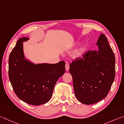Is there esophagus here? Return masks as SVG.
<instances>
[{
  "label": "esophagus",
  "instance_id": "1",
  "mask_svg": "<svg viewBox=\"0 0 124 124\" xmlns=\"http://www.w3.org/2000/svg\"><path fill=\"white\" fill-rule=\"evenodd\" d=\"M65 69H66V70H69V64L68 63L66 62V63H65Z\"/></svg>",
  "mask_w": 124,
  "mask_h": 124
}]
</instances>
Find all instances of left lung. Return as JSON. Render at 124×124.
<instances>
[{
    "instance_id": "1",
    "label": "left lung",
    "mask_w": 124,
    "mask_h": 124,
    "mask_svg": "<svg viewBox=\"0 0 124 124\" xmlns=\"http://www.w3.org/2000/svg\"><path fill=\"white\" fill-rule=\"evenodd\" d=\"M99 50H88L70 64L75 96L90 105L105 98L115 77V56L105 35L97 40Z\"/></svg>"
}]
</instances>
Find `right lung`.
Returning a JSON list of instances; mask_svg holds the SVG:
<instances>
[{"label": "right lung", "mask_w": 124, "mask_h": 124, "mask_svg": "<svg viewBox=\"0 0 124 124\" xmlns=\"http://www.w3.org/2000/svg\"><path fill=\"white\" fill-rule=\"evenodd\" d=\"M23 37L17 41L8 59V76L14 93L19 98L27 104L40 105L47 103L54 86L65 72V62L56 64H34L25 60Z\"/></svg>", "instance_id": "obj_1"}]
</instances>
